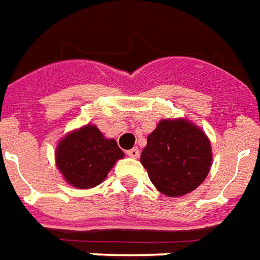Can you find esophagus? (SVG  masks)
Listing matches in <instances>:
<instances>
[{
  "label": "esophagus",
  "mask_w": 260,
  "mask_h": 260,
  "mask_svg": "<svg viewBox=\"0 0 260 260\" xmlns=\"http://www.w3.org/2000/svg\"><path fill=\"white\" fill-rule=\"evenodd\" d=\"M126 154L129 155V157H132V158H138V157H139V149H138V147H134V149L128 150Z\"/></svg>",
  "instance_id": "esophagus-1"
}]
</instances>
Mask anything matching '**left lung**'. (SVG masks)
I'll return each mask as SVG.
<instances>
[{
  "mask_svg": "<svg viewBox=\"0 0 260 260\" xmlns=\"http://www.w3.org/2000/svg\"><path fill=\"white\" fill-rule=\"evenodd\" d=\"M140 162L159 193L179 197L208 176L212 149L205 132L189 120H161L147 136Z\"/></svg>",
  "mask_w": 260,
  "mask_h": 260,
  "instance_id": "obj_1",
  "label": "left lung"
}]
</instances>
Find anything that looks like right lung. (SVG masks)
I'll return each mask as SVG.
<instances>
[{
	"mask_svg": "<svg viewBox=\"0 0 260 260\" xmlns=\"http://www.w3.org/2000/svg\"><path fill=\"white\" fill-rule=\"evenodd\" d=\"M124 151L114 139H106L96 125L67 134L56 147V167L67 183L91 189L106 179Z\"/></svg>",
	"mask_w": 260,
	"mask_h": 260,
	"instance_id": "1",
	"label": "right lung"
}]
</instances>
